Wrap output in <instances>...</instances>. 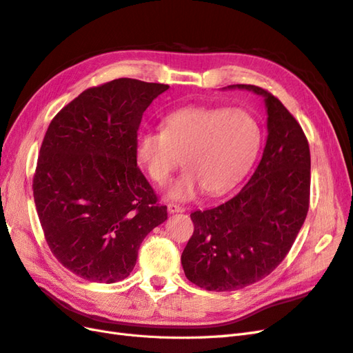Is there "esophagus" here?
<instances>
[{"label": "esophagus", "instance_id": "34e87169", "mask_svg": "<svg viewBox=\"0 0 353 353\" xmlns=\"http://www.w3.org/2000/svg\"><path fill=\"white\" fill-rule=\"evenodd\" d=\"M168 212L169 213H181V212H185V208L184 206H179V205H175V203H169V205H168Z\"/></svg>", "mask_w": 353, "mask_h": 353}]
</instances>
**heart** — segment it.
Instances as JSON below:
<instances>
[{"instance_id":"obj_1","label":"heart","mask_w":353,"mask_h":353,"mask_svg":"<svg viewBox=\"0 0 353 353\" xmlns=\"http://www.w3.org/2000/svg\"><path fill=\"white\" fill-rule=\"evenodd\" d=\"M262 143L258 119L243 108L188 105L168 114L163 131H144L135 154L145 174L163 185L181 165L185 169L166 190L187 201L205 190L219 196L248 172Z\"/></svg>"}]
</instances>
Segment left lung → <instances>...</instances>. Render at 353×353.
Listing matches in <instances>:
<instances>
[{"label":"left lung","mask_w":353,"mask_h":353,"mask_svg":"<svg viewBox=\"0 0 353 353\" xmlns=\"http://www.w3.org/2000/svg\"><path fill=\"white\" fill-rule=\"evenodd\" d=\"M228 88L262 95L268 137L258 168L236 196L191 213L194 232L181 263L187 279L209 292L240 290L270 275L303 225L311 190L309 144L293 114L261 87Z\"/></svg>","instance_id":"1"}]
</instances>
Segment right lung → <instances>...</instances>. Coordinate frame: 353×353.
<instances>
[{"mask_svg": "<svg viewBox=\"0 0 353 353\" xmlns=\"http://www.w3.org/2000/svg\"><path fill=\"white\" fill-rule=\"evenodd\" d=\"M168 88L130 78L88 88L46 132L37 212L51 253L83 280L126 279L147 234L168 219L135 154L143 113Z\"/></svg>", "mask_w": 353, "mask_h": 353, "instance_id": "add662e5", "label": "right lung"}]
</instances>
